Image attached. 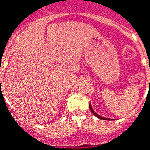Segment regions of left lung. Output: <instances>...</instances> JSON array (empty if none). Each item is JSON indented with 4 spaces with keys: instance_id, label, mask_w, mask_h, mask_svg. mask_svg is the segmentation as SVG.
Wrapping results in <instances>:
<instances>
[{
    "instance_id": "left-lung-1",
    "label": "left lung",
    "mask_w": 150,
    "mask_h": 150,
    "mask_svg": "<svg viewBox=\"0 0 150 150\" xmlns=\"http://www.w3.org/2000/svg\"><path fill=\"white\" fill-rule=\"evenodd\" d=\"M89 109H90V111H91V112H92V113L93 114V115H94V116H95V117H98V118H99V119H102V120H108V119H107V118L103 117H100V116H99V115H98V114H97L96 112H94V111H93V110L92 107H91V105H90V103H89Z\"/></svg>"
}]
</instances>
